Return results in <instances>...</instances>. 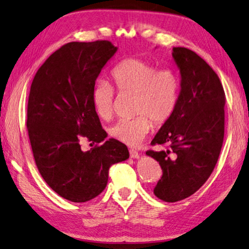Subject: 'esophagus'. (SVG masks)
Masks as SVG:
<instances>
[{
  "mask_svg": "<svg viewBox=\"0 0 249 249\" xmlns=\"http://www.w3.org/2000/svg\"><path fill=\"white\" fill-rule=\"evenodd\" d=\"M129 156H130V158H133V159H138L141 157L140 153H138L137 150H134V149L129 150Z\"/></svg>",
  "mask_w": 249,
  "mask_h": 249,
  "instance_id": "1",
  "label": "esophagus"
}]
</instances>
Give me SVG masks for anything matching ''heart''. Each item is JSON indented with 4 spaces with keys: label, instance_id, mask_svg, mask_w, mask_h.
<instances>
[{
    "label": "heart",
    "instance_id": "b5f03b06",
    "mask_svg": "<svg viewBox=\"0 0 249 249\" xmlns=\"http://www.w3.org/2000/svg\"><path fill=\"white\" fill-rule=\"evenodd\" d=\"M112 79L121 94L134 95V114L109 128V134L127 146H137L148 135L153 122L161 126L175 113L179 101L180 81L170 69H156L138 58L121 61L112 71ZM95 112L102 120H109L114 112V91L101 83L94 89Z\"/></svg>",
    "mask_w": 249,
    "mask_h": 249
}]
</instances>
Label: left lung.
Returning a JSON list of instances; mask_svg holds the SVG:
<instances>
[{"mask_svg": "<svg viewBox=\"0 0 249 249\" xmlns=\"http://www.w3.org/2000/svg\"><path fill=\"white\" fill-rule=\"evenodd\" d=\"M172 58L180 73L179 101L151 141L169 148L146 153L162 169L154 193L165 202L199 190L216 165L224 138L225 93L217 74L188 48L175 47Z\"/></svg>", "mask_w": 249, "mask_h": 249, "instance_id": "8db88e82", "label": "left lung"}]
</instances>
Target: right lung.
<instances>
[{
  "label": "right lung",
  "instance_id": "add662e5",
  "mask_svg": "<svg viewBox=\"0 0 249 249\" xmlns=\"http://www.w3.org/2000/svg\"><path fill=\"white\" fill-rule=\"evenodd\" d=\"M117 52L111 41L66 44L37 71L27 105V130L41 177L53 190L75 203L87 202L107 184L108 169L129 158L114 138L83 152L82 137L98 142L107 134L93 103L95 80Z\"/></svg>",
  "mask_w": 249,
  "mask_h": 249
}]
</instances>
